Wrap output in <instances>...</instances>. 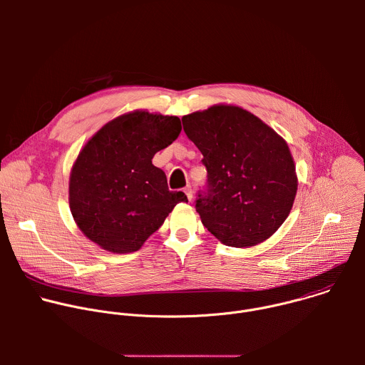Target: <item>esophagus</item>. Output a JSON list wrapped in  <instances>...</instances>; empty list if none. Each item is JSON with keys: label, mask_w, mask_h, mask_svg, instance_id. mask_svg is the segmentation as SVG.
I'll return each instance as SVG.
<instances>
[{"label": "esophagus", "mask_w": 365, "mask_h": 365, "mask_svg": "<svg viewBox=\"0 0 365 365\" xmlns=\"http://www.w3.org/2000/svg\"><path fill=\"white\" fill-rule=\"evenodd\" d=\"M183 192L186 193V196H187V199H189V200H192V199H193V189H192V186H190V185H187V186L183 189Z\"/></svg>", "instance_id": "esophagus-1"}]
</instances>
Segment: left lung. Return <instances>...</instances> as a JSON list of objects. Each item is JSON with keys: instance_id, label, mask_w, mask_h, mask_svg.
<instances>
[{"instance_id": "1", "label": "left lung", "mask_w": 365, "mask_h": 365, "mask_svg": "<svg viewBox=\"0 0 365 365\" xmlns=\"http://www.w3.org/2000/svg\"><path fill=\"white\" fill-rule=\"evenodd\" d=\"M182 123L207 172L195 205L205 228L230 247L266 241L289 217L297 190L286 141L234 106H214Z\"/></svg>"}]
</instances>
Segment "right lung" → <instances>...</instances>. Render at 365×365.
I'll return each instance as SVG.
<instances>
[{"label":"right lung","instance_id":"add662e5","mask_svg":"<svg viewBox=\"0 0 365 365\" xmlns=\"http://www.w3.org/2000/svg\"><path fill=\"white\" fill-rule=\"evenodd\" d=\"M178 117L134 111L103 125L72 168L69 205L79 230L103 250L137 251L158 231L183 192H172L153 155L180 134Z\"/></svg>","mask_w":365,"mask_h":365}]
</instances>
